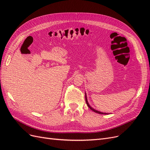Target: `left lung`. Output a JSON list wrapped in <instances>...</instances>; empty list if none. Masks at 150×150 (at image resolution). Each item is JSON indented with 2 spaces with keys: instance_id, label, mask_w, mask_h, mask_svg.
<instances>
[{
  "instance_id": "1",
  "label": "left lung",
  "mask_w": 150,
  "mask_h": 150,
  "mask_svg": "<svg viewBox=\"0 0 150 150\" xmlns=\"http://www.w3.org/2000/svg\"><path fill=\"white\" fill-rule=\"evenodd\" d=\"M85 99H86V104H87V105H88V106L91 109V110L92 111H93L94 112H97V113H99V114H101V115H106V114H108V113H105V112H100V111H97V110H94V109H93L91 106L89 104V103H88V100H87V96H86V94L85 93Z\"/></svg>"
}]
</instances>
